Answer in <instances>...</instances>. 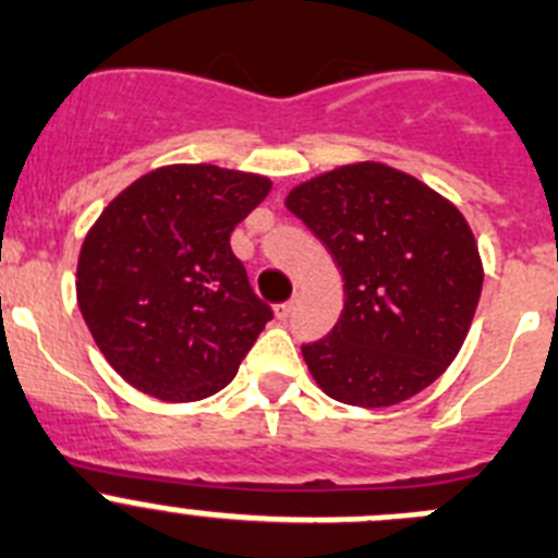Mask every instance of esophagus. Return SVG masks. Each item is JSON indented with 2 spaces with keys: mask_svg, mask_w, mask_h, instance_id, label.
<instances>
[{
  "mask_svg": "<svg viewBox=\"0 0 558 558\" xmlns=\"http://www.w3.org/2000/svg\"><path fill=\"white\" fill-rule=\"evenodd\" d=\"M294 305H296V300H289V303H280L278 305V316H280V319H289V316L294 314Z\"/></svg>",
  "mask_w": 558,
  "mask_h": 558,
  "instance_id": "obj_1",
  "label": "esophagus"
}]
</instances>
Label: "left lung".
Listing matches in <instances>:
<instances>
[{
    "instance_id": "8db88e82",
    "label": "left lung",
    "mask_w": 558,
    "mask_h": 558,
    "mask_svg": "<svg viewBox=\"0 0 558 558\" xmlns=\"http://www.w3.org/2000/svg\"><path fill=\"white\" fill-rule=\"evenodd\" d=\"M286 206L330 250L347 294L336 327L303 343L319 388L390 408L435 383L471 330L484 280L457 206L379 161L305 181Z\"/></svg>"
}]
</instances>
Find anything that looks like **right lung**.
Segmentation results:
<instances>
[{
	"mask_svg": "<svg viewBox=\"0 0 558 558\" xmlns=\"http://www.w3.org/2000/svg\"><path fill=\"white\" fill-rule=\"evenodd\" d=\"M269 179L170 165L114 197L85 236L76 300L109 366L129 385L197 402L226 388L272 319L231 233Z\"/></svg>",
	"mask_w": 558,
	"mask_h": 558,
	"instance_id": "obj_1",
	"label": "right lung"
}]
</instances>
